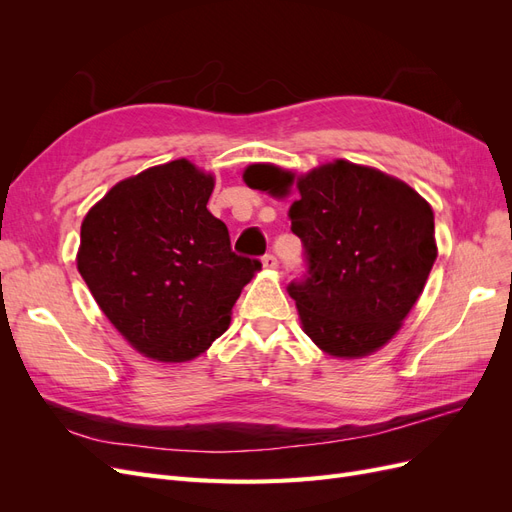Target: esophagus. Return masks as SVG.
<instances>
[{
    "label": "esophagus",
    "mask_w": 512,
    "mask_h": 512,
    "mask_svg": "<svg viewBox=\"0 0 512 512\" xmlns=\"http://www.w3.org/2000/svg\"><path fill=\"white\" fill-rule=\"evenodd\" d=\"M262 265H265L267 269H275L277 267V258L273 254H265V256H262Z\"/></svg>",
    "instance_id": "obj_1"
}]
</instances>
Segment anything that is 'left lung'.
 <instances>
[{"instance_id": "1", "label": "left lung", "mask_w": 512, "mask_h": 512, "mask_svg": "<svg viewBox=\"0 0 512 512\" xmlns=\"http://www.w3.org/2000/svg\"><path fill=\"white\" fill-rule=\"evenodd\" d=\"M254 190L284 194L290 173L252 164ZM288 209L305 273L288 284L303 331L331 356H365L397 333L433 260V211L410 185L344 160L297 179Z\"/></svg>"}]
</instances>
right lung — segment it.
<instances>
[{
	"label": "right lung",
	"mask_w": 512,
	"mask_h": 512,
	"mask_svg": "<svg viewBox=\"0 0 512 512\" xmlns=\"http://www.w3.org/2000/svg\"><path fill=\"white\" fill-rule=\"evenodd\" d=\"M213 177L188 160L117 183L87 213L76 265L106 318L149 359L190 361L230 322L260 260L232 252L207 209Z\"/></svg>",
	"instance_id": "right-lung-1"
}]
</instances>
